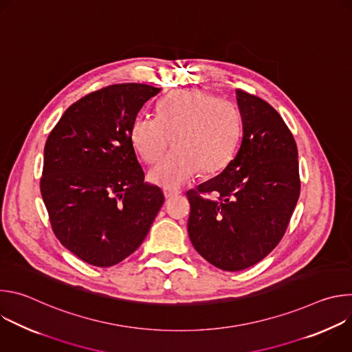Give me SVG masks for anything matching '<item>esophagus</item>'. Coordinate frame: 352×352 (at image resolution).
<instances>
[{"label":"esophagus","instance_id":"esophagus-1","mask_svg":"<svg viewBox=\"0 0 352 352\" xmlns=\"http://www.w3.org/2000/svg\"><path fill=\"white\" fill-rule=\"evenodd\" d=\"M163 192H164V197H166V199H173V197H175V196L179 195V190H178V189H164Z\"/></svg>","mask_w":352,"mask_h":352}]
</instances>
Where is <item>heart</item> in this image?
Segmentation results:
<instances>
[{"label": "heart", "mask_w": 352, "mask_h": 352, "mask_svg": "<svg viewBox=\"0 0 352 352\" xmlns=\"http://www.w3.org/2000/svg\"><path fill=\"white\" fill-rule=\"evenodd\" d=\"M177 147L150 171V181L178 188L200 171H221L234 157L241 138V116L235 104L199 90H178L164 97L157 116L139 114L131 140L142 159L159 162L173 143Z\"/></svg>", "instance_id": "b5f03b06"}]
</instances>
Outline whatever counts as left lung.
Masks as SVG:
<instances>
[{
    "label": "left lung",
    "mask_w": 352,
    "mask_h": 352,
    "mask_svg": "<svg viewBox=\"0 0 352 352\" xmlns=\"http://www.w3.org/2000/svg\"><path fill=\"white\" fill-rule=\"evenodd\" d=\"M235 93L242 118L238 152L217 177L186 192L190 242L226 272L248 269L272 252L300 190L296 143L280 114L254 94ZM213 191L214 201L203 196Z\"/></svg>",
    "instance_id": "1"
}]
</instances>
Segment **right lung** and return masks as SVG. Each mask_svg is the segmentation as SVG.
Returning a JSON list of instances; mask_svg holds the SVG:
<instances>
[{
	"mask_svg": "<svg viewBox=\"0 0 352 352\" xmlns=\"http://www.w3.org/2000/svg\"><path fill=\"white\" fill-rule=\"evenodd\" d=\"M162 89L118 83L74 103L44 146L40 190L60 242L83 262L110 267L140 246L164 204L144 182L131 126Z\"/></svg>",
	"mask_w": 352,
	"mask_h": 352,
	"instance_id": "1",
	"label": "right lung"
}]
</instances>
